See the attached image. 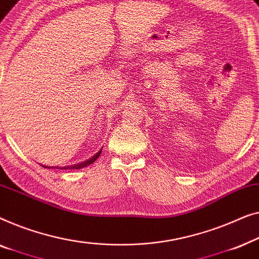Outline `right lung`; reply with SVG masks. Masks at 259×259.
Returning a JSON list of instances; mask_svg holds the SVG:
<instances>
[{"label":"right lung","instance_id":"obj_1","mask_svg":"<svg viewBox=\"0 0 259 259\" xmlns=\"http://www.w3.org/2000/svg\"><path fill=\"white\" fill-rule=\"evenodd\" d=\"M101 152H102V149L100 151L97 152V154H95L93 157H90L89 159H85V161H83V162H81V163H77V164H72V165H69V166H62V167H57V169H81V167H84V166H87V165H89V164H93V163L96 161V159L100 157V155H101ZM43 166V165H42ZM45 167H47V166H45ZM54 167V166H53ZM48 169H50V167L48 166ZM54 169H55V167H54Z\"/></svg>","mask_w":259,"mask_h":259}]
</instances>
